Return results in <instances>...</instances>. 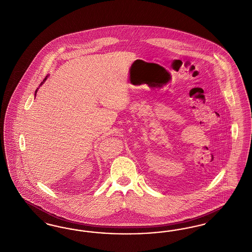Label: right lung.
Instances as JSON below:
<instances>
[{
	"mask_svg": "<svg viewBox=\"0 0 252 252\" xmlns=\"http://www.w3.org/2000/svg\"><path fill=\"white\" fill-rule=\"evenodd\" d=\"M45 80H46V78H45V79H44V80H43V82H44V81H45ZM43 82H41V84H40V85L43 84ZM36 92H37V90H36Z\"/></svg>",
	"mask_w": 252,
	"mask_h": 252,
	"instance_id": "obj_1",
	"label": "right lung"
}]
</instances>
